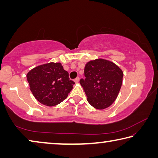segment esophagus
<instances>
[{
    "label": "esophagus",
    "instance_id": "34e87169",
    "mask_svg": "<svg viewBox=\"0 0 158 158\" xmlns=\"http://www.w3.org/2000/svg\"><path fill=\"white\" fill-rule=\"evenodd\" d=\"M79 77H77V78L74 79V82L76 83V84H77V83H79Z\"/></svg>",
    "mask_w": 158,
    "mask_h": 158
}]
</instances>
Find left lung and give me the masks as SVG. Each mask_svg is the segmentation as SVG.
Masks as SVG:
<instances>
[{"instance_id": "left-lung-1", "label": "left lung", "mask_w": 158, "mask_h": 158, "mask_svg": "<svg viewBox=\"0 0 158 158\" xmlns=\"http://www.w3.org/2000/svg\"><path fill=\"white\" fill-rule=\"evenodd\" d=\"M85 79L80 80L87 100L97 109L113 104L121 89L123 73L111 61L102 58L90 60L85 65Z\"/></svg>"}]
</instances>
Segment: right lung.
<instances>
[{"instance_id": "obj_1", "label": "right lung", "mask_w": 158, "mask_h": 158, "mask_svg": "<svg viewBox=\"0 0 158 158\" xmlns=\"http://www.w3.org/2000/svg\"><path fill=\"white\" fill-rule=\"evenodd\" d=\"M30 90L41 104L52 106L67 98L74 82L60 63H49L37 66L26 74Z\"/></svg>"}]
</instances>
